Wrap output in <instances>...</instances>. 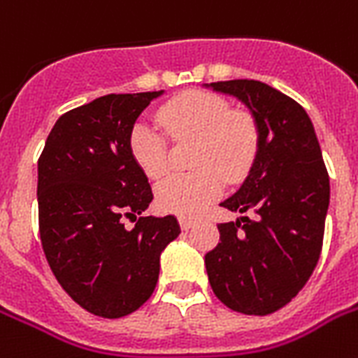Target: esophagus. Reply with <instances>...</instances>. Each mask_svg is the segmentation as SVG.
I'll return each instance as SVG.
<instances>
[{"instance_id": "1", "label": "esophagus", "mask_w": 358, "mask_h": 358, "mask_svg": "<svg viewBox=\"0 0 358 358\" xmlns=\"http://www.w3.org/2000/svg\"><path fill=\"white\" fill-rule=\"evenodd\" d=\"M195 219H189V217H180V227H182V229L184 230H189V229H193V227H195Z\"/></svg>"}]
</instances>
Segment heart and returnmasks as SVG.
Wrapping results in <instances>:
<instances>
[{
  "instance_id": "1",
  "label": "heart",
  "mask_w": 358,
  "mask_h": 358,
  "mask_svg": "<svg viewBox=\"0 0 358 358\" xmlns=\"http://www.w3.org/2000/svg\"><path fill=\"white\" fill-rule=\"evenodd\" d=\"M157 120L176 143L196 141L195 167L191 174H173L157 185L162 210L193 217L223 191L224 176L234 182L252 165L258 146L255 122L243 113H232L229 102L212 92L180 94L159 109ZM134 162L152 180L162 178L171 165L167 141L148 124H137L129 134Z\"/></svg>"
}]
</instances>
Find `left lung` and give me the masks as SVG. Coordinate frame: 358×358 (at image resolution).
I'll return each instance as SVG.
<instances>
[{"mask_svg":"<svg viewBox=\"0 0 358 358\" xmlns=\"http://www.w3.org/2000/svg\"><path fill=\"white\" fill-rule=\"evenodd\" d=\"M238 98L252 115L258 146L247 178L221 202L252 217L217 224V247L204 256L213 294L241 314L282 308L310 278L323 245L329 174L312 120L299 103L255 80L204 85Z\"/></svg>","mask_w":358,"mask_h":358,"instance_id":"left-lung-1","label":"left lung"}]
</instances>
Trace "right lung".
<instances>
[{
	"label": "right lung",
	"instance_id": "right-lung-1",
	"mask_svg": "<svg viewBox=\"0 0 358 358\" xmlns=\"http://www.w3.org/2000/svg\"><path fill=\"white\" fill-rule=\"evenodd\" d=\"M163 91L108 94L59 117L38 157V229L57 282L94 316L122 317L152 295L159 256L180 224L174 215L137 218L152 202L129 134Z\"/></svg>",
	"mask_w": 358,
	"mask_h": 358
}]
</instances>
